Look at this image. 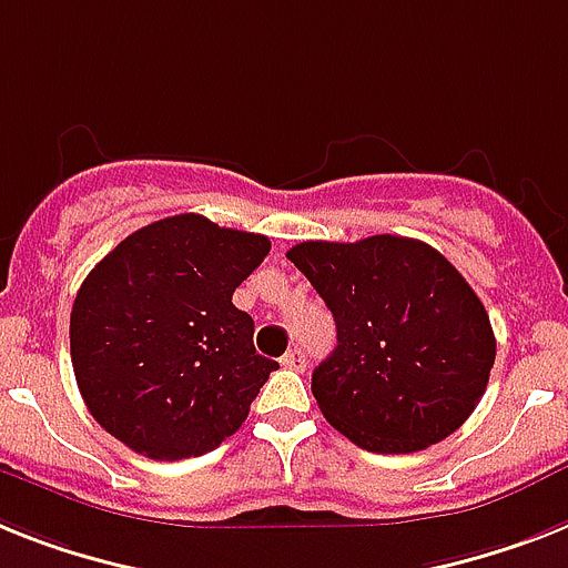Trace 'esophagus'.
Here are the masks:
<instances>
[{
  "instance_id": "obj_1",
  "label": "esophagus",
  "mask_w": 568,
  "mask_h": 568,
  "mask_svg": "<svg viewBox=\"0 0 568 568\" xmlns=\"http://www.w3.org/2000/svg\"><path fill=\"white\" fill-rule=\"evenodd\" d=\"M304 363H307V359H304V351L302 348L287 351V354L281 357V365H284V368H293V372H302Z\"/></svg>"
}]
</instances>
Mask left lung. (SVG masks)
I'll return each mask as SVG.
<instances>
[{
	"mask_svg": "<svg viewBox=\"0 0 568 568\" xmlns=\"http://www.w3.org/2000/svg\"><path fill=\"white\" fill-rule=\"evenodd\" d=\"M334 313V354L313 372L327 424L372 453H415L479 406L496 359L485 304L429 243L374 234L287 252Z\"/></svg>",
	"mask_w": 568,
	"mask_h": 568,
	"instance_id": "1",
	"label": "left lung"
}]
</instances>
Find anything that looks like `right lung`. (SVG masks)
<instances>
[{"label":"right lung","mask_w":568,"mask_h":568,"mask_svg":"<svg viewBox=\"0 0 568 568\" xmlns=\"http://www.w3.org/2000/svg\"><path fill=\"white\" fill-rule=\"evenodd\" d=\"M270 237L176 214L139 229L72 304V368L92 418L148 458L203 456L237 433L278 363L255 354L234 287Z\"/></svg>","instance_id":"obj_1"}]
</instances>
